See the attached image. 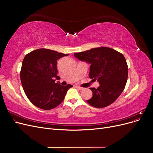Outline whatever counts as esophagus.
Returning a JSON list of instances; mask_svg holds the SVG:
<instances>
[{"label":"esophagus","mask_w":153,"mask_h":153,"mask_svg":"<svg viewBox=\"0 0 153 153\" xmlns=\"http://www.w3.org/2000/svg\"><path fill=\"white\" fill-rule=\"evenodd\" d=\"M76 89H78V90H80V91H82V90L84 89V88H82V87H79V86H76Z\"/></svg>","instance_id":"esophagus-1"}]
</instances>
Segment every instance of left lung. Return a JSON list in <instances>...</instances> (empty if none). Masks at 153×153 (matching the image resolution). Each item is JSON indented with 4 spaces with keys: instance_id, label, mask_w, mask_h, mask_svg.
Wrapping results in <instances>:
<instances>
[{
    "instance_id": "8db88e82",
    "label": "left lung",
    "mask_w": 153,
    "mask_h": 153,
    "mask_svg": "<svg viewBox=\"0 0 153 153\" xmlns=\"http://www.w3.org/2000/svg\"><path fill=\"white\" fill-rule=\"evenodd\" d=\"M74 56L91 64L89 77L100 84L97 89L89 88L92 97L87 102L96 108L113 103L123 92L128 79V68L124 55L112 48L99 47Z\"/></svg>"
}]
</instances>
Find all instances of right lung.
Wrapping results in <instances>:
<instances>
[{
	"mask_svg": "<svg viewBox=\"0 0 153 153\" xmlns=\"http://www.w3.org/2000/svg\"><path fill=\"white\" fill-rule=\"evenodd\" d=\"M68 54L40 48L27 54L22 62L20 80L30 102L37 107L50 110L61 104L70 84L61 85L57 78V61Z\"/></svg>",
	"mask_w": 153,
	"mask_h": 153,
	"instance_id": "obj_1",
	"label": "right lung"
}]
</instances>
